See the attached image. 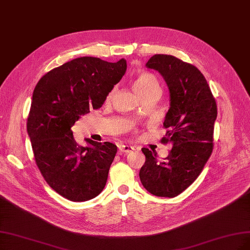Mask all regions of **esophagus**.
I'll use <instances>...</instances> for the list:
<instances>
[{"label":"esophagus","mask_w":250,"mask_h":250,"mask_svg":"<svg viewBox=\"0 0 250 250\" xmlns=\"http://www.w3.org/2000/svg\"><path fill=\"white\" fill-rule=\"evenodd\" d=\"M118 149H119L118 152L120 154H127V153H130L134 150V147L128 146V145H120Z\"/></svg>","instance_id":"34e87169"}]
</instances>
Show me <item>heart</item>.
I'll use <instances>...</instances> for the list:
<instances>
[{
  "label": "heart",
  "mask_w": 250,
  "mask_h": 250,
  "mask_svg": "<svg viewBox=\"0 0 250 250\" xmlns=\"http://www.w3.org/2000/svg\"><path fill=\"white\" fill-rule=\"evenodd\" d=\"M133 88L139 95V97L142 98L143 96L149 94L150 91L154 89H160V84L158 79H156L153 74L148 72H142L135 78L133 82ZM112 96L113 91H111L107 99L110 100Z\"/></svg>",
  "instance_id": "obj_1"
}]
</instances>
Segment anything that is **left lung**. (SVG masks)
I'll use <instances>...</instances> for the list:
<instances>
[{
  "mask_svg": "<svg viewBox=\"0 0 250 250\" xmlns=\"http://www.w3.org/2000/svg\"><path fill=\"white\" fill-rule=\"evenodd\" d=\"M146 67L158 71L169 87L170 108L165 117L164 143L173 147L158 162L156 153L142 148L145 163L139 176L143 187L158 197L174 198L201 174L213 150L217 106L198 68L168 54H155Z\"/></svg>",
  "mask_w": 250,
  "mask_h": 250,
  "instance_id": "1",
  "label": "left lung"
}]
</instances>
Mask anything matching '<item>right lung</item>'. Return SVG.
I'll return each mask as SVG.
<instances>
[{
  "label": "right lung",
  "instance_id": "obj_1",
  "mask_svg": "<svg viewBox=\"0 0 250 250\" xmlns=\"http://www.w3.org/2000/svg\"><path fill=\"white\" fill-rule=\"evenodd\" d=\"M126 71L125 59L108 62L82 57L54 68L37 83L26 130L37 166L48 186L73 202L96 198L104 189L117 147L85 139L78 145L71 127L99 109Z\"/></svg>",
  "mask_w": 250,
  "mask_h": 250
}]
</instances>
